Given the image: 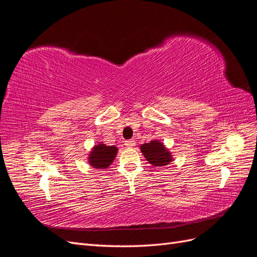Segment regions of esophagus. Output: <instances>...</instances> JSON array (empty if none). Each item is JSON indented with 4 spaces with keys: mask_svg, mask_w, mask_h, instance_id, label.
Instances as JSON below:
<instances>
[{
    "mask_svg": "<svg viewBox=\"0 0 257 257\" xmlns=\"http://www.w3.org/2000/svg\"><path fill=\"white\" fill-rule=\"evenodd\" d=\"M135 144H136V142H135L134 140L125 141V146H126V148H134Z\"/></svg>",
    "mask_w": 257,
    "mask_h": 257,
    "instance_id": "1",
    "label": "esophagus"
}]
</instances>
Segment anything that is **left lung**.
Segmentation results:
<instances>
[{
  "label": "left lung",
  "mask_w": 257,
  "mask_h": 257,
  "mask_svg": "<svg viewBox=\"0 0 257 257\" xmlns=\"http://www.w3.org/2000/svg\"><path fill=\"white\" fill-rule=\"evenodd\" d=\"M140 150L146 161L153 166H165L173 161V155L161 141L154 140L150 143H144L140 146Z\"/></svg>",
  "instance_id": "8db88e82"
}]
</instances>
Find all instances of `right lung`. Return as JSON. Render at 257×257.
Here are the masks:
<instances>
[{
  "label": "right lung",
  "instance_id": "add662e5",
  "mask_svg": "<svg viewBox=\"0 0 257 257\" xmlns=\"http://www.w3.org/2000/svg\"><path fill=\"white\" fill-rule=\"evenodd\" d=\"M117 151L116 146H107L103 142H99L93 146L90 154H88V164L97 170L106 169L116 158Z\"/></svg>",
  "mask_w": 257,
  "mask_h": 257
}]
</instances>
